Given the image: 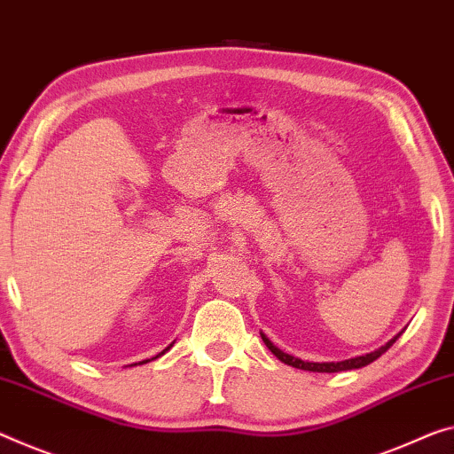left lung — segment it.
Returning a JSON list of instances; mask_svg holds the SVG:
<instances>
[{"instance_id":"1","label":"left lung","mask_w":454,"mask_h":454,"mask_svg":"<svg viewBox=\"0 0 454 454\" xmlns=\"http://www.w3.org/2000/svg\"><path fill=\"white\" fill-rule=\"evenodd\" d=\"M402 333H403V331L397 333L394 339H389L386 345H381L380 348H375V351H372V353L357 355V357H351V359H345V361H323V364H320V361H302L300 357H294V355L284 353L282 348H278L274 343H271V340L266 337V334H263V333H260V334H262V340H263V343H266V347L270 348L271 353L276 355L278 359L282 361V364L290 365V367H296V369H304V372L337 373V372H348V369H359V367H365V365H369V364H373L375 359L381 357V355L386 353L387 348L392 347L397 339H400Z\"/></svg>"}]
</instances>
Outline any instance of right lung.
<instances>
[{"mask_svg": "<svg viewBox=\"0 0 454 454\" xmlns=\"http://www.w3.org/2000/svg\"><path fill=\"white\" fill-rule=\"evenodd\" d=\"M172 345H174V343H170L168 347H166V348H164V351H162V353H158V355H156V357H152V359H158V357H160V355H164L166 351H170V347H172ZM152 359H144V361H139V364H148V361H152ZM131 365H137V364H131Z\"/></svg>", "mask_w": 454, "mask_h": 454, "instance_id": "1", "label": "right lung"}]
</instances>
